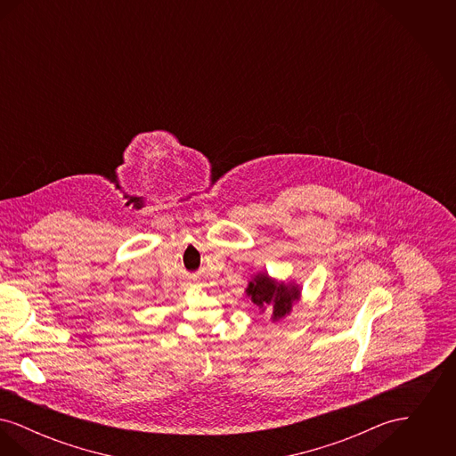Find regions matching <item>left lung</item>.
I'll list each match as a JSON object with an SVG mask.
<instances>
[{
    "instance_id": "left-lung-1",
    "label": "left lung",
    "mask_w": 456,
    "mask_h": 456,
    "mask_svg": "<svg viewBox=\"0 0 456 456\" xmlns=\"http://www.w3.org/2000/svg\"><path fill=\"white\" fill-rule=\"evenodd\" d=\"M248 297L256 305H272L273 320H281L292 309V303L299 299V290L296 287H289L283 283H275L268 279V275L260 273L249 282L246 289Z\"/></svg>"
}]
</instances>
